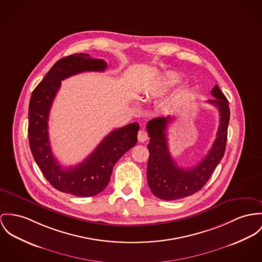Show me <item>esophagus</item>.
Instances as JSON below:
<instances>
[{
	"label": "esophagus",
	"instance_id": "esophagus-1",
	"mask_svg": "<svg viewBox=\"0 0 262 262\" xmlns=\"http://www.w3.org/2000/svg\"><path fill=\"white\" fill-rule=\"evenodd\" d=\"M147 139H148V135H147L146 130L141 129L139 132V134H138V140H139V141L144 142V141H147Z\"/></svg>",
	"mask_w": 262,
	"mask_h": 262
}]
</instances>
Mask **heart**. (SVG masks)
Segmentation results:
<instances>
[{"label": "heart", "mask_w": 262, "mask_h": 262, "mask_svg": "<svg viewBox=\"0 0 262 262\" xmlns=\"http://www.w3.org/2000/svg\"><path fill=\"white\" fill-rule=\"evenodd\" d=\"M169 84V81H163L162 83H161V89H164V88H166L167 85Z\"/></svg>", "instance_id": "obj_1"}]
</instances>
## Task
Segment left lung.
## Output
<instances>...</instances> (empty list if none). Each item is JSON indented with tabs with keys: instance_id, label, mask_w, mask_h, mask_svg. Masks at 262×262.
I'll return each mask as SVG.
<instances>
[{
	"instance_id": "8db88e82",
	"label": "left lung",
	"mask_w": 262,
	"mask_h": 262,
	"mask_svg": "<svg viewBox=\"0 0 262 262\" xmlns=\"http://www.w3.org/2000/svg\"><path fill=\"white\" fill-rule=\"evenodd\" d=\"M216 98L208 102L214 104L220 111V126L216 139L204 159L191 168L178 166L168 149L166 127L172 118H156L147 122L146 129L149 139L147 148L146 178L149 189L159 199L174 201L189 196L200 189L209 180L213 170L222 161L227 140V127L230 117L228 101L217 84L211 91Z\"/></svg>"
}]
</instances>
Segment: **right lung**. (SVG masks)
Instances as JSON below:
<instances>
[{
	"label": "right lung",
	"instance_id": "1",
	"mask_svg": "<svg viewBox=\"0 0 262 262\" xmlns=\"http://www.w3.org/2000/svg\"><path fill=\"white\" fill-rule=\"evenodd\" d=\"M101 59L74 54L58 60L34 90L29 105L28 135L31 151L43 177L56 189L75 196L90 198L108 184L114 165L138 141V122L111 132L80 164L62 167L52 152L48 121L54 99L62 80L82 72H103Z\"/></svg>",
	"mask_w": 262,
	"mask_h": 262
}]
</instances>
